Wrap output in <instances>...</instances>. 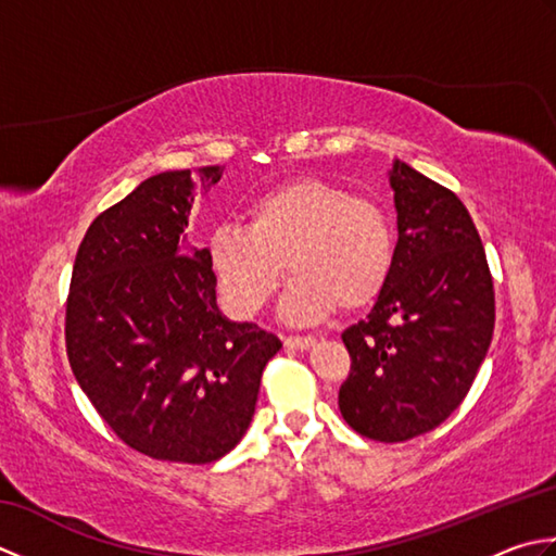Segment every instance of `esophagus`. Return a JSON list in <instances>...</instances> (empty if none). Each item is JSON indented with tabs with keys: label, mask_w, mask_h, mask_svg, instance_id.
<instances>
[{
	"label": "esophagus",
	"mask_w": 556,
	"mask_h": 556,
	"mask_svg": "<svg viewBox=\"0 0 556 556\" xmlns=\"http://www.w3.org/2000/svg\"><path fill=\"white\" fill-rule=\"evenodd\" d=\"M315 344V337H285V346L289 349H311Z\"/></svg>",
	"instance_id": "esophagus-1"
}]
</instances>
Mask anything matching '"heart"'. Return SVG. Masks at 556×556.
I'll return each instance as SVG.
<instances>
[{"label": "heart", "instance_id": "b5f03b06", "mask_svg": "<svg viewBox=\"0 0 556 556\" xmlns=\"http://www.w3.org/2000/svg\"><path fill=\"white\" fill-rule=\"evenodd\" d=\"M205 255L222 299L241 317L265 308L287 265L293 281L285 315L311 323L334 311L358 313L382 296L394 267V229L375 200L301 176L253 198L245 229L217 224Z\"/></svg>", "mask_w": 556, "mask_h": 556}]
</instances>
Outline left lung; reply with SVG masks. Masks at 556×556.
<instances>
[{"label":"left lung","instance_id":"left-lung-1","mask_svg":"<svg viewBox=\"0 0 556 556\" xmlns=\"http://www.w3.org/2000/svg\"><path fill=\"white\" fill-rule=\"evenodd\" d=\"M399 243L370 315L341 339L351 370L339 410L358 434L406 442L458 408L494 332V287L480 233L454 191L394 162Z\"/></svg>","mask_w":556,"mask_h":556}]
</instances>
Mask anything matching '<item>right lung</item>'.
Segmentation results:
<instances>
[{
	"label": "right lung",
	"mask_w": 556,
	"mask_h": 556,
	"mask_svg": "<svg viewBox=\"0 0 556 556\" xmlns=\"http://www.w3.org/2000/svg\"><path fill=\"white\" fill-rule=\"evenodd\" d=\"M222 167L150 176L92 219L66 299V356L112 432L157 460L212 464L253 420L281 341L217 308L205 248L186 243L198 186Z\"/></svg>",
	"instance_id": "right-lung-1"
}]
</instances>
